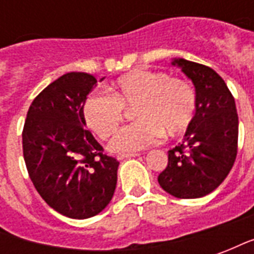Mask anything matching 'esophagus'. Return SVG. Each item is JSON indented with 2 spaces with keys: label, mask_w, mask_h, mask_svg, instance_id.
I'll use <instances>...</instances> for the list:
<instances>
[{
  "label": "esophagus",
  "mask_w": 254,
  "mask_h": 254,
  "mask_svg": "<svg viewBox=\"0 0 254 254\" xmlns=\"http://www.w3.org/2000/svg\"><path fill=\"white\" fill-rule=\"evenodd\" d=\"M140 154H121V155H117V159L118 160H122V159H127V158H136V156H138Z\"/></svg>",
  "instance_id": "1"
}]
</instances>
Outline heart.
I'll list each match as a JSON object with an SVG mask.
<instances>
[{
  "mask_svg": "<svg viewBox=\"0 0 254 254\" xmlns=\"http://www.w3.org/2000/svg\"><path fill=\"white\" fill-rule=\"evenodd\" d=\"M110 92L91 95L84 103L83 117L95 134L107 138L122 121L124 107L136 105L134 118L138 121L120 129L109 144L117 154H134L158 144L165 132L181 133L196 110L194 89L165 72L133 70L117 78Z\"/></svg>",
  "mask_w": 254,
  "mask_h": 254,
  "instance_id": "1",
  "label": "heart"
}]
</instances>
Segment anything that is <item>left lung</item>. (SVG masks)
Masks as SVG:
<instances>
[{"mask_svg":"<svg viewBox=\"0 0 254 254\" xmlns=\"http://www.w3.org/2000/svg\"><path fill=\"white\" fill-rule=\"evenodd\" d=\"M171 65L191 80L196 110L182 143L169 151L158 182L171 196L198 198L215 190L234 165L238 114L233 95L213 69L184 58H174Z\"/></svg>","mask_w":254,"mask_h":254,"instance_id":"obj_1","label":"left lung"}]
</instances>
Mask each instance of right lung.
<instances>
[{
  "instance_id": "1",
  "label": "right lung",
  "mask_w": 254,
  "mask_h": 254,
  "mask_svg": "<svg viewBox=\"0 0 254 254\" xmlns=\"http://www.w3.org/2000/svg\"><path fill=\"white\" fill-rule=\"evenodd\" d=\"M96 83L84 72L54 80L31 103L23 129V155L34 187L54 211L72 219L102 212L117 187L120 162L103 155L84 127V103Z\"/></svg>"
}]
</instances>
